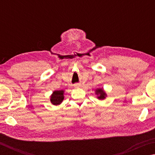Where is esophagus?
I'll list each match as a JSON object with an SVG mask.
<instances>
[{"label": "esophagus", "mask_w": 155, "mask_h": 155, "mask_svg": "<svg viewBox=\"0 0 155 155\" xmlns=\"http://www.w3.org/2000/svg\"><path fill=\"white\" fill-rule=\"evenodd\" d=\"M74 87H81V84H80V83H76V84H74Z\"/></svg>", "instance_id": "esophagus-1"}]
</instances>
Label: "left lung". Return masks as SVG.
Here are the masks:
<instances>
[{"instance_id":"8db88e82","label":"left lung","mask_w":155,"mask_h":155,"mask_svg":"<svg viewBox=\"0 0 155 155\" xmlns=\"http://www.w3.org/2000/svg\"><path fill=\"white\" fill-rule=\"evenodd\" d=\"M95 94L97 95V98L100 101H103V100L105 99L107 96V94H106L105 91L104 90L103 88H97L95 90Z\"/></svg>"}]
</instances>
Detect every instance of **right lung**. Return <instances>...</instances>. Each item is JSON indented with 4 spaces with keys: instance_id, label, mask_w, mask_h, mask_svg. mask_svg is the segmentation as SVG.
Masks as SVG:
<instances>
[{
    "instance_id": "obj_1",
    "label": "right lung",
    "mask_w": 155,
    "mask_h": 155,
    "mask_svg": "<svg viewBox=\"0 0 155 155\" xmlns=\"http://www.w3.org/2000/svg\"><path fill=\"white\" fill-rule=\"evenodd\" d=\"M64 99V90H55L54 91L51 96V103L53 105H59L61 104Z\"/></svg>"
}]
</instances>
